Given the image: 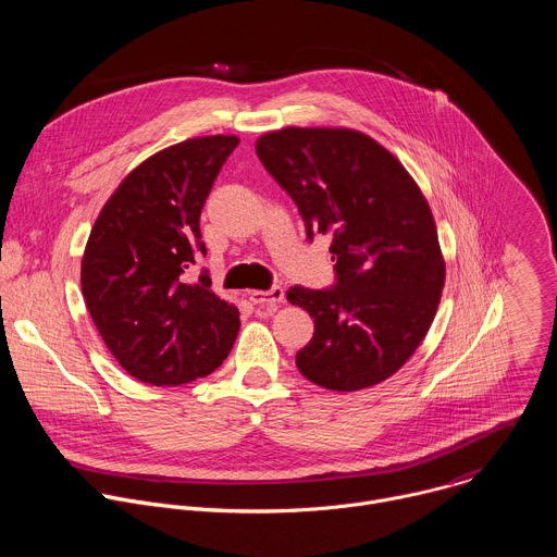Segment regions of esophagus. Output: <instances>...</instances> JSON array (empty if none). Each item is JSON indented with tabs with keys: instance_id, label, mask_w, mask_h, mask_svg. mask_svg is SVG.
Wrapping results in <instances>:
<instances>
[{
	"instance_id": "esophagus-1",
	"label": "esophagus",
	"mask_w": 557,
	"mask_h": 557,
	"mask_svg": "<svg viewBox=\"0 0 557 557\" xmlns=\"http://www.w3.org/2000/svg\"><path fill=\"white\" fill-rule=\"evenodd\" d=\"M249 299L253 304H260V306H275V304L284 301V288L282 286H273L269 290H251Z\"/></svg>"
}]
</instances>
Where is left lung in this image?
Masks as SVG:
<instances>
[{"label":"left lung","mask_w":557,"mask_h":557,"mask_svg":"<svg viewBox=\"0 0 557 557\" xmlns=\"http://www.w3.org/2000/svg\"><path fill=\"white\" fill-rule=\"evenodd\" d=\"M267 172L295 200L308 240L331 235L337 284L293 286L314 320L299 372L355 392L392 376L425 339L445 284L432 209L383 145L348 127H284L256 143Z\"/></svg>","instance_id":"1"}]
</instances>
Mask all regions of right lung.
Here are the masks:
<instances>
[{"instance_id": "1", "label": "right lung", "mask_w": 557, "mask_h": 557, "mask_svg": "<svg viewBox=\"0 0 557 557\" xmlns=\"http://www.w3.org/2000/svg\"><path fill=\"white\" fill-rule=\"evenodd\" d=\"M237 136H198L149 156L103 205L82 260V290L112 357L134 379L181 385L231 352L240 312L191 280L207 253L200 211Z\"/></svg>"}]
</instances>
